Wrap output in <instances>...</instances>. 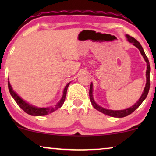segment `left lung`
<instances>
[{
    "label": "left lung",
    "mask_w": 156,
    "mask_h": 156,
    "mask_svg": "<svg viewBox=\"0 0 156 156\" xmlns=\"http://www.w3.org/2000/svg\"><path fill=\"white\" fill-rule=\"evenodd\" d=\"M125 37H126V38H127V39H128V42L133 44L135 47H136L139 50L141 55H142L144 61L146 62V63H147L146 84H145V87H144V91H143L142 94H141V97L139 98V101H138L133 105H132V106L130 107V108H128L126 109H123V110H111V109H107V108H103V107L100 106V105H98L95 101H94V98H93V83H91L90 89H89V98H90L91 103H92L93 107H94L95 109H97L98 111H99V112L103 113V114H106V115L110 116V117H117V118L125 117H126V116L129 115V114H131V113H133L134 111H135L136 109L138 107H139V105L141 104V103H142V102L145 100V98H147V94H148V92H149V89H150V66L149 60H148L147 57L145 53H144V50H143V48L141 47V44L138 42L136 39H134L133 37H130V36L128 35V34L125 35Z\"/></svg>",
    "instance_id": "left-lung-1"
}]
</instances>
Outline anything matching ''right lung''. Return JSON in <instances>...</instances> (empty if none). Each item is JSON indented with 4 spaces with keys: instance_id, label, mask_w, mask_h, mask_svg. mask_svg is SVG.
I'll return each instance as SVG.
<instances>
[{
    "instance_id": "add662e5",
    "label": "right lung",
    "mask_w": 156,
    "mask_h": 156,
    "mask_svg": "<svg viewBox=\"0 0 156 156\" xmlns=\"http://www.w3.org/2000/svg\"><path fill=\"white\" fill-rule=\"evenodd\" d=\"M69 83H68L67 85L64 87V91H63V94H62V98L60 99V101L56 103V104L54 105H52V106H48L46 107V108H40V107L35 106V105H33L31 104H29L28 103H27L26 101H25L24 100L22 99V98H20L18 94L16 93L15 91L12 89V86H11L9 80L8 79V87L9 90V92L12 95V98H14L17 104L25 112L27 113V114H30L31 116H44L47 115V114H51V113L55 112L57 109H58L61 107L62 106L63 103H64V101H65L66 98V94H67V88L69 87Z\"/></svg>"
}]
</instances>
